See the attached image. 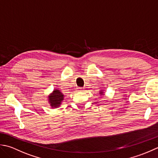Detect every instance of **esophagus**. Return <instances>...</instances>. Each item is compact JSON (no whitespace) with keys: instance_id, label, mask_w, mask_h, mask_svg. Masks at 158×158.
<instances>
[{"instance_id":"esophagus-1","label":"esophagus","mask_w":158,"mask_h":158,"mask_svg":"<svg viewBox=\"0 0 158 158\" xmlns=\"http://www.w3.org/2000/svg\"><path fill=\"white\" fill-rule=\"evenodd\" d=\"M78 91H82V90L83 89H82V87H78Z\"/></svg>"}]
</instances>
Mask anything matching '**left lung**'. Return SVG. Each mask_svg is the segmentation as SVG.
<instances>
[{"label": "left lung", "instance_id": "8db88e82", "mask_svg": "<svg viewBox=\"0 0 158 158\" xmlns=\"http://www.w3.org/2000/svg\"><path fill=\"white\" fill-rule=\"evenodd\" d=\"M102 93H102V92H101V93H100V94H101V95H104V94H102Z\"/></svg>", "mask_w": 158, "mask_h": 158}]
</instances>
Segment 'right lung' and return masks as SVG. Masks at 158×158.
Segmentation results:
<instances>
[{
  "label": "right lung",
  "instance_id": "1",
  "mask_svg": "<svg viewBox=\"0 0 158 158\" xmlns=\"http://www.w3.org/2000/svg\"><path fill=\"white\" fill-rule=\"evenodd\" d=\"M63 95L60 93L59 90H55L51 94L49 97V102L50 103V106L52 107H57L60 104V102L63 100Z\"/></svg>",
  "mask_w": 158,
  "mask_h": 158
}]
</instances>
